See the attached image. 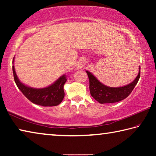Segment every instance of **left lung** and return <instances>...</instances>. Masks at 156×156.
<instances>
[{
  "mask_svg": "<svg viewBox=\"0 0 156 156\" xmlns=\"http://www.w3.org/2000/svg\"><path fill=\"white\" fill-rule=\"evenodd\" d=\"M89 80V90L91 96L100 104L114 103L126 98L131 93L140 76V67L137 77L130 84L120 87H111L105 85L91 72L86 71Z\"/></svg>",
  "mask_w": 156,
  "mask_h": 156,
  "instance_id": "obj_1",
  "label": "left lung"
}]
</instances>
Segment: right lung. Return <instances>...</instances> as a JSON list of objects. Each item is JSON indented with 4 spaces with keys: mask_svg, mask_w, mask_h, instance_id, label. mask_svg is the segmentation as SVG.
Returning a JSON list of instances; mask_svg holds the SVG:
<instances>
[{
    "mask_svg": "<svg viewBox=\"0 0 156 156\" xmlns=\"http://www.w3.org/2000/svg\"><path fill=\"white\" fill-rule=\"evenodd\" d=\"M12 70L18 88L31 102L43 107H54L58 105L62 101L65 96L64 84L67 81L65 75L60 76L55 83L47 87L36 89L26 86L21 83L16 73L14 65L12 66Z\"/></svg>",
    "mask_w": 156,
    "mask_h": 156,
    "instance_id": "right-lung-1",
    "label": "right lung"
}]
</instances>
